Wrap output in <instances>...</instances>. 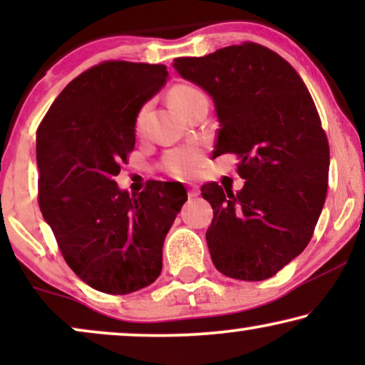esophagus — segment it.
Returning <instances> with one entry per match:
<instances>
[{
    "mask_svg": "<svg viewBox=\"0 0 365 365\" xmlns=\"http://www.w3.org/2000/svg\"><path fill=\"white\" fill-rule=\"evenodd\" d=\"M187 194H189V197H197L199 196V187L196 186V184H189Z\"/></svg>",
    "mask_w": 365,
    "mask_h": 365,
    "instance_id": "34e87169",
    "label": "esophagus"
}]
</instances>
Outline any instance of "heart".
<instances>
[{
  "label": "heart",
  "instance_id": "heart-1",
  "mask_svg": "<svg viewBox=\"0 0 365 365\" xmlns=\"http://www.w3.org/2000/svg\"><path fill=\"white\" fill-rule=\"evenodd\" d=\"M199 98H204V94L199 91L197 88L187 86V84H179V86L173 88L171 91V101L181 113L186 111V109L191 106L194 101H197ZM148 114H149V104H144V106L139 109L138 118H136V129L139 133L144 129ZM201 164H202L201 149L194 146V144H189V146L171 149V151L164 156L163 166L168 173H171L173 176L191 178L199 171Z\"/></svg>",
  "mask_w": 365,
  "mask_h": 365
}]
</instances>
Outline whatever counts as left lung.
Listing matches in <instances>:
<instances>
[{
  "mask_svg": "<svg viewBox=\"0 0 365 365\" xmlns=\"http://www.w3.org/2000/svg\"><path fill=\"white\" fill-rule=\"evenodd\" d=\"M179 76L211 96L214 156L234 153L241 191L207 182L206 241L214 266L239 281L272 277L311 241L329 181V143L306 84L286 59L256 43L176 58Z\"/></svg>",
  "mask_w": 365,
  "mask_h": 365,
  "instance_id": "1",
  "label": "left lung"
}]
</instances>
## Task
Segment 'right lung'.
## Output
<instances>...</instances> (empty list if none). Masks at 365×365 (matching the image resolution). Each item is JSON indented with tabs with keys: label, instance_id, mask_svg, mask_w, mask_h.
Here are the masks:
<instances>
[{
	"label": "right lung",
	"instance_id": "obj_1",
	"mask_svg": "<svg viewBox=\"0 0 365 365\" xmlns=\"http://www.w3.org/2000/svg\"><path fill=\"white\" fill-rule=\"evenodd\" d=\"M169 79L164 64L106 61L74 78L36 133L39 209L74 274L131 294L163 269V244L187 192L151 181L131 196L114 181L134 149L139 109Z\"/></svg>",
	"mask_w": 365,
	"mask_h": 365
}]
</instances>
